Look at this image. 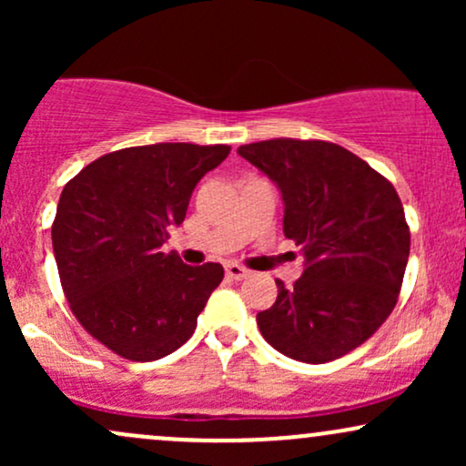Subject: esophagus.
<instances>
[{
  "label": "esophagus",
  "mask_w": 466,
  "mask_h": 466,
  "mask_svg": "<svg viewBox=\"0 0 466 466\" xmlns=\"http://www.w3.org/2000/svg\"><path fill=\"white\" fill-rule=\"evenodd\" d=\"M226 276L232 278V280H243V278L249 276V271L245 269V267L229 263V265H226Z\"/></svg>",
  "instance_id": "34e87169"
}]
</instances>
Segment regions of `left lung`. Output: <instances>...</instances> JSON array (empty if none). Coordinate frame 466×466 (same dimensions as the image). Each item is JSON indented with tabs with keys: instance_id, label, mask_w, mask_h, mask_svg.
Listing matches in <instances>:
<instances>
[{
	"instance_id": "obj_1",
	"label": "left lung",
	"mask_w": 466,
	"mask_h": 466,
	"mask_svg": "<svg viewBox=\"0 0 466 466\" xmlns=\"http://www.w3.org/2000/svg\"><path fill=\"white\" fill-rule=\"evenodd\" d=\"M240 157L282 192L285 237L304 271L276 280L278 298L256 315L278 352L304 363L355 350L392 313L410 256L403 203L390 181L344 147L324 140L243 144Z\"/></svg>"
}]
</instances>
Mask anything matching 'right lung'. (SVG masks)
I'll return each mask as SVG.
<instances>
[{
  "label": "right lung",
  "instance_id": "1",
  "mask_svg": "<svg viewBox=\"0 0 466 466\" xmlns=\"http://www.w3.org/2000/svg\"><path fill=\"white\" fill-rule=\"evenodd\" d=\"M229 155L228 144L162 142L106 153L69 179L52 248L69 309L94 339L131 361L177 350L223 280V267L164 254L195 186Z\"/></svg>",
  "mask_w": 466,
  "mask_h": 466
}]
</instances>
